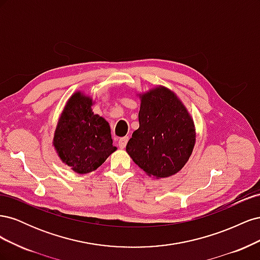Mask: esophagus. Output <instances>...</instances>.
<instances>
[{
	"instance_id": "34e87169",
	"label": "esophagus",
	"mask_w": 260,
	"mask_h": 260,
	"mask_svg": "<svg viewBox=\"0 0 260 260\" xmlns=\"http://www.w3.org/2000/svg\"><path fill=\"white\" fill-rule=\"evenodd\" d=\"M128 140H129V137L120 138L119 141H118V145H119L120 148H124L125 145H127V143H128Z\"/></svg>"
}]
</instances>
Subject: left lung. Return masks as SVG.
Here are the masks:
<instances>
[{"label": "left lung", "mask_w": 260, "mask_h": 260, "mask_svg": "<svg viewBox=\"0 0 260 260\" xmlns=\"http://www.w3.org/2000/svg\"><path fill=\"white\" fill-rule=\"evenodd\" d=\"M138 130L125 151L138 166L156 179L182 169L195 144V128L184 105L165 86L141 95Z\"/></svg>", "instance_id": "left-lung-1"}]
</instances>
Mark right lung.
I'll return each mask as SVG.
<instances>
[{"instance_id":"obj_1","label":"right lung","mask_w":260,"mask_h":260,"mask_svg":"<svg viewBox=\"0 0 260 260\" xmlns=\"http://www.w3.org/2000/svg\"><path fill=\"white\" fill-rule=\"evenodd\" d=\"M92 99L77 92L62 112L53 144L62 162L78 174L98 169L115 152L111 127L103 117L94 115Z\"/></svg>"}]
</instances>
